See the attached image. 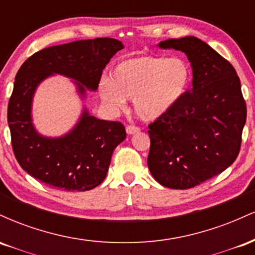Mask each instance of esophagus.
<instances>
[{"mask_svg":"<svg viewBox=\"0 0 255 255\" xmlns=\"http://www.w3.org/2000/svg\"><path fill=\"white\" fill-rule=\"evenodd\" d=\"M126 130H127L128 134H135V133H139L140 128L136 127V126L129 125V126H127V128H126Z\"/></svg>","mask_w":255,"mask_h":255,"instance_id":"esophagus-1","label":"esophagus"}]
</instances>
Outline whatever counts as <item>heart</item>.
Listing matches in <instances>:
<instances>
[{
  "label": "heart",
  "instance_id": "b5f03b06",
  "mask_svg": "<svg viewBox=\"0 0 255 255\" xmlns=\"http://www.w3.org/2000/svg\"><path fill=\"white\" fill-rule=\"evenodd\" d=\"M191 81V64L183 57L136 55L116 64L111 80L101 81L99 93L111 108H122L126 99H133L140 118L156 120L180 103Z\"/></svg>",
  "mask_w": 255,
  "mask_h": 255
}]
</instances>
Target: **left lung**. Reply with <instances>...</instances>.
<instances>
[{"label":"left lung","instance_id":"8db88e82","mask_svg":"<svg viewBox=\"0 0 255 255\" xmlns=\"http://www.w3.org/2000/svg\"><path fill=\"white\" fill-rule=\"evenodd\" d=\"M159 48L187 55L193 87L176 107L148 125L147 165L162 186L188 189L235 162L247 107L235 68L203 40L166 39Z\"/></svg>","mask_w":255,"mask_h":255}]
</instances>
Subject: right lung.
<instances>
[{
  "label": "right lung",
  "mask_w": 255,
  "mask_h": 255,
  "mask_svg": "<svg viewBox=\"0 0 255 255\" xmlns=\"http://www.w3.org/2000/svg\"><path fill=\"white\" fill-rule=\"evenodd\" d=\"M124 44L114 38H95L50 46L36 52L16 73L8 103L11 147L17 163L32 177L63 191H90L104 181L111 156L126 139L125 126L104 121L85 110L71 133L44 137L31 120L32 97L38 84L52 73L78 80V90H97L102 73Z\"/></svg>",
  "instance_id": "1"
}]
</instances>
